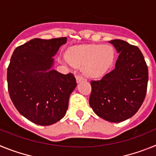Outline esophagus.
<instances>
[{
    "instance_id": "1",
    "label": "esophagus",
    "mask_w": 156,
    "mask_h": 156,
    "mask_svg": "<svg viewBox=\"0 0 156 156\" xmlns=\"http://www.w3.org/2000/svg\"><path fill=\"white\" fill-rule=\"evenodd\" d=\"M76 80L77 83H80L81 82V81L83 80L84 79H83V77L81 76H76Z\"/></svg>"
}]
</instances>
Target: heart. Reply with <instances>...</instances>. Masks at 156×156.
Segmentation results:
<instances>
[{"label": "heart", "instance_id": "b5f03b06", "mask_svg": "<svg viewBox=\"0 0 156 156\" xmlns=\"http://www.w3.org/2000/svg\"><path fill=\"white\" fill-rule=\"evenodd\" d=\"M115 52L111 45L89 44L69 48L61 62L76 67L82 66L85 76L90 78L102 76L108 71L115 60Z\"/></svg>", "mask_w": 156, "mask_h": 156}]
</instances>
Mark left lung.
<instances>
[{"instance_id":"8db88e82","label":"left lung","mask_w":156,"mask_h":156,"mask_svg":"<svg viewBox=\"0 0 156 156\" xmlns=\"http://www.w3.org/2000/svg\"><path fill=\"white\" fill-rule=\"evenodd\" d=\"M119 54L115 68L99 80H92L89 104L105 120L119 122L133 116L144 100L148 67L137 47L122 40L109 41Z\"/></svg>"}]
</instances>
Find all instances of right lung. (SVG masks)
<instances>
[{"mask_svg":"<svg viewBox=\"0 0 156 156\" xmlns=\"http://www.w3.org/2000/svg\"><path fill=\"white\" fill-rule=\"evenodd\" d=\"M66 41L35 38L16 48L11 58L7 73L11 99L19 113L37 125L49 126L62 119L76 87L73 74L53 69V58Z\"/></svg>","mask_w":156,"mask_h":156,"instance_id":"right-lung-1","label":"right lung"}]
</instances>
